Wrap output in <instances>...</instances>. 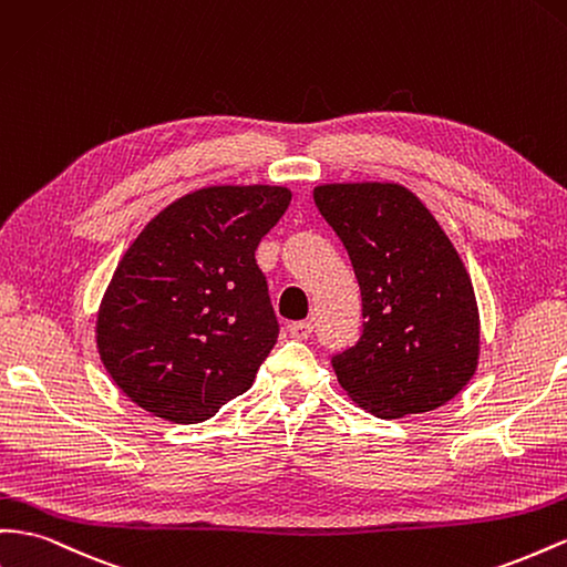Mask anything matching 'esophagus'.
Instances as JSON below:
<instances>
[{
    "label": "esophagus",
    "instance_id": "obj_1",
    "mask_svg": "<svg viewBox=\"0 0 567 567\" xmlns=\"http://www.w3.org/2000/svg\"><path fill=\"white\" fill-rule=\"evenodd\" d=\"M312 321H308V319H302V321H290L288 324V333L293 336V339H298V341H305V339H310L312 336Z\"/></svg>",
    "mask_w": 567,
    "mask_h": 567
}]
</instances>
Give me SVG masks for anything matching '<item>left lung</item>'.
Wrapping results in <instances>:
<instances>
[{"mask_svg":"<svg viewBox=\"0 0 567 567\" xmlns=\"http://www.w3.org/2000/svg\"><path fill=\"white\" fill-rule=\"evenodd\" d=\"M315 205L341 238L362 293V333L331 355L353 401L395 420L436 410L477 370L480 315L449 236L393 183H331Z\"/></svg>","mask_w":567,"mask_h":567,"instance_id":"obj_1","label":"left lung"}]
</instances>
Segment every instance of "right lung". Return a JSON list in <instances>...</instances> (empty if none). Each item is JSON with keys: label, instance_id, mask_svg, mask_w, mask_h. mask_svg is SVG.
Returning a JSON list of instances; mask_svg holds the SVG:
<instances>
[{"label": "right lung", "instance_id": "add662e5", "mask_svg": "<svg viewBox=\"0 0 567 567\" xmlns=\"http://www.w3.org/2000/svg\"><path fill=\"white\" fill-rule=\"evenodd\" d=\"M288 205L279 186H212L133 240L97 317L100 358L133 403L195 424L252 386L279 339L255 250Z\"/></svg>", "mask_w": 567, "mask_h": 567}]
</instances>
